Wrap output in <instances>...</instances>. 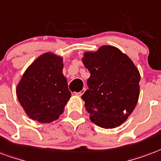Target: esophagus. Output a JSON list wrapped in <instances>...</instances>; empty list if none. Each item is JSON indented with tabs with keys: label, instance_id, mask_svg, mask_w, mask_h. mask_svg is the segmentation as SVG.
<instances>
[{
	"label": "esophagus",
	"instance_id": "34e87169",
	"mask_svg": "<svg viewBox=\"0 0 161 161\" xmlns=\"http://www.w3.org/2000/svg\"><path fill=\"white\" fill-rule=\"evenodd\" d=\"M85 89H83V90H81L80 92H77V93H76V96H83V94H84V92H85Z\"/></svg>",
	"mask_w": 161,
	"mask_h": 161
}]
</instances>
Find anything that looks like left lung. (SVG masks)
I'll return each instance as SVG.
<instances>
[{"label":"left lung","instance_id":"8db88e82","mask_svg":"<svg viewBox=\"0 0 161 161\" xmlns=\"http://www.w3.org/2000/svg\"><path fill=\"white\" fill-rule=\"evenodd\" d=\"M82 61L90 73L89 90L82 96L93 123L113 129L125 122L140 95V73L130 57L116 47L103 45L84 53Z\"/></svg>","mask_w":161,"mask_h":161}]
</instances>
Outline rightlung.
<instances>
[{
  "mask_svg": "<svg viewBox=\"0 0 161 161\" xmlns=\"http://www.w3.org/2000/svg\"><path fill=\"white\" fill-rule=\"evenodd\" d=\"M63 67L62 57L47 52L37 57L25 70L16 94L30 119L47 124L63 114L71 98Z\"/></svg>",
  "mask_w": 161,
  "mask_h": 161,
  "instance_id": "right-lung-1",
  "label": "right lung"
}]
</instances>
